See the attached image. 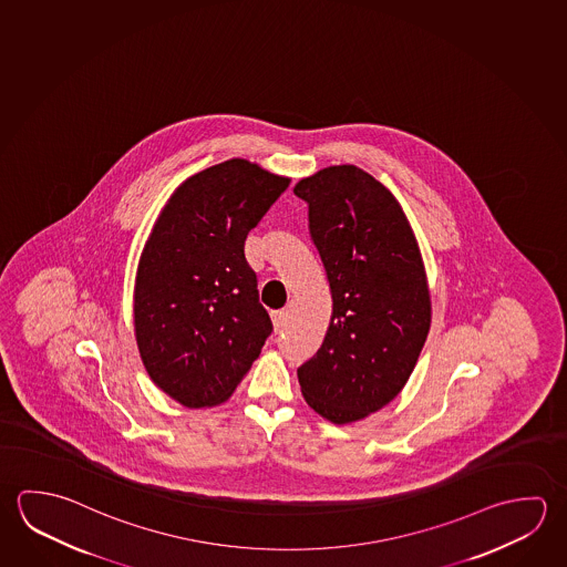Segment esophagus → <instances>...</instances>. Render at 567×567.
<instances>
[{
	"label": "esophagus",
	"mask_w": 567,
	"mask_h": 567,
	"mask_svg": "<svg viewBox=\"0 0 567 567\" xmlns=\"http://www.w3.org/2000/svg\"><path fill=\"white\" fill-rule=\"evenodd\" d=\"M272 327L275 332H282L288 327V312L287 310H275L272 312Z\"/></svg>",
	"instance_id": "obj_1"
}]
</instances>
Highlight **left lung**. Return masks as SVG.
<instances>
[{
  "label": "left lung",
  "mask_w": 567,
  "mask_h": 567,
  "mask_svg": "<svg viewBox=\"0 0 567 567\" xmlns=\"http://www.w3.org/2000/svg\"><path fill=\"white\" fill-rule=\"evenodd\" d=\"M295 195L332 295L327 337L298 382L317 414L350 424L390 404L416 367L432 320L426 269L396 197L367 171L327 167Z\"/></svg>",
  "instance_id": "1"
}]
</instances>
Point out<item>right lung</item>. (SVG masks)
<instances>
[{
	"label": "right lung",
	"instance_id": "right-lung-1",
	"mask_svg": "<svg viewBox=\"0 0 567 567\" xmlns=\"http://www.w3.org/2000/svg\"><path fill=\"white\" fill-rule=\"evenodd\" d=\"M288 183L225 161L183 181L151 229L133 290L135 338L153 384L183 406L229 400L272 332L245 240Z\"/></svg>",
	"mask_w": 567,
	"mask_h": 567
}]
</instances>
